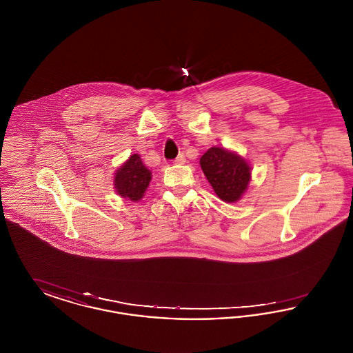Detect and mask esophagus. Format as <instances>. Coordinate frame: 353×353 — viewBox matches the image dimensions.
<instances>
[{"label": "esophagus", "mask_w": 353, "mask_h": 353, "mask_svg": "<svg viewBox=\"0 0 353 353\" xmlns=\"http://www.w3.org/2000/svg\"><path fill=\"white\" fill-rule=\"evenodd\" d=\"M173 163H174V164H180V165H181V164H185L184 154H183V153H180V154L174 159V161H173Z\"/></svg>", "instance_id": "1"}]
</instances>
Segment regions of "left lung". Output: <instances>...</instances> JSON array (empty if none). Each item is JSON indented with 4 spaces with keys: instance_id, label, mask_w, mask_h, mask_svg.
I'll list each match as a JSON object with an SVG mask.
<instances>
[{
    "instance_id": "left-lung-1",
    "label": "left lung",
    "mask_w": 353,
    "mask_h": 353,
    "mask_svg": "<svg viewBox=\"0 0 353 353\" xmlns=\"http://www.w3.org/2000/svg\"><path fill=\"white\" fill-rule=\"evenodd\" d=\"M202 172L222 201L235 202L248 189L250 167L241 156L213 147L200 159Z\"/></svg>"
}]
</instances>
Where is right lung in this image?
Masks as SVG:
<instances>
[{
	"mask_svg": "<svg viewBox=\"0 0 353 353\" xmlns=\"http://www.w3.org/2000/svg\"><path fill=\"white\" fill-rule=\"evenodd\" d=\"M151 181V170L144 165L139 154H132L117 170L114 183L118 194L131 201H139Z\"/></svg>",
	"mask_w": 353,
	"mask_h": 353,
	"instance_id": "obj_1",
	"label": "right lung"
}]
</instances>
